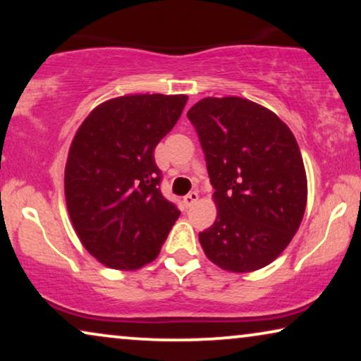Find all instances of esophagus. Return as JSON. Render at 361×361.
I'll return each instance as SVG.
<instances>
[{
	"mask_svg": "<svg viewBox=\"0 0 361 361\" xmlns=\"http://www.w3.org/2000/svg\"><path fill=\"white\" fill-rule=\"evenodd\" d=\"M197 200H199V194H197V192H190V194H187V195L184 197V200H182V204H184L185 209H189V207L194 205Z\"/></svg>",
	"mask_w": 361,
	"mask_h": 361,
	"instance_id": "esophagus-1",
	"label": "esophagus"
}]
</instances>
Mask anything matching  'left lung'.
Listing matches in <instances>:
<instances>
[{
	"label": "left lung",
	"mask_w": 361,
	"mask_h": 361,
	"mask_svg": "<svg viewBox=\"0 0 361 361\" xmlns=\"http://www.w3.org/2000/svg\"><path fill=\"white\" fill-rule=\"evenodd\" d=\"M205 154L216 220L199 233L212 263L264 268L290 243L307 204V177L288 125L240 97L202 98L187 113Z\"/></svg>",
	"instance_id": "left-lung-1"
}]
</instances>
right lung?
<instances>
[{"label": "right lung", "instance_id": "1", "mask_svg": "<svg viewBox=\"0 0 361 361\" xmlns=\"http://www.w3.org/2000/svg\"><path fill=\"white\" fill-rule=\"evenodd\" d=\"M187 95H125L98 105L78 128L66 164V200L88 253L131 271L157 258L179 219L161 194L154 149L182 115Z\"/></svg>", "mask_w": 361, "mask_h": 361}]
</instances>
